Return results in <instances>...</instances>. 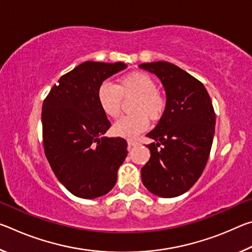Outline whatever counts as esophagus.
I'll return each mask as SVG.
<instances>
[{"mask_svg":"<svg viewBox=\"0 0 252 252\" xmlns=\"http://www.w3.org/2000/svg\"><path fill=\"white\" fill-rule=\"evenodd\" d=\"M127 146H129V148L136 147L139 146V142L136 141V140H127Z\"/></svg>","mask_w":252,"mask_h":252,"instance_id":"obj_1","label":"esophagus"}]
</instances>
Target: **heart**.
Instances as JSON below:
<instances>
[{"label": "heart", "mask_w": 252, "mask_h": 252, "mask_svg": "<svg viewBox=\"0 0 252 252\" xmlns=\"http://www.w3.org/2000/svg\"><path fill=\"white\" fill-rule=\"evenodd\" d=\"M157 83L144 72H132L119 80L118 85L102 83L97 89V102L108 117L120 114L122 97L135 95L132 105L133 114L123 117L113 126V133L125 139H134L147 129L149 119L158 121L163 116L167 102L159 91Z\"/></svg>", "instance_id": "1"}]
</instances>
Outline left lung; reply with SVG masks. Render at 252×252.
Segmentation results:
<instances>
[{
  "label": "left lung",
  "mask_w": 252,
  "mask_h": 252,
  "mask_svg": "<svg viewBox=\"0 0 252 252\" xmlns=\"http://www.w3.org/2000/svg\"><path fill=\"white\" fill-rule=\"evenodd\" d=\"M139 67L160 79L167 106L147 136L151 157L141 169L144 187L161 198L187 192L201 176L210 155L216 114L204 85L188 72L165 61Z\"/></svg>",
  "instance_id": "8db88e82"
}]
</instances>
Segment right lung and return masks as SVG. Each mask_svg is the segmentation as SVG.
Masks as SVG:
<instances>
[{
	"mask_svg": "<svg viewBox=\"0 0 252 252\" xmlns=\"http://www.w3.org/2000/svg\"><path fill=\"white\" fill-rule=\"evenodd\" d=\"M122 62L87 61L62 75L42 106L46 159L59 181L75 197H102L117 182L126 141L106 138L111 123L97 102L104 80L125 70Z\"/></svg>",
	"mask_w": 252,
	"mask_h": 252,
	"instance_id": "add662e5",
	"label": "right lung"
}]
</instances>
